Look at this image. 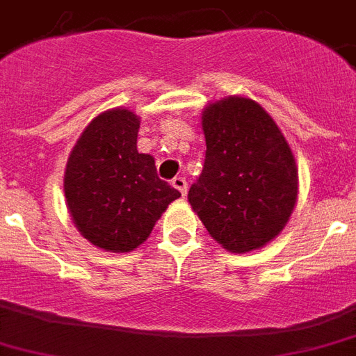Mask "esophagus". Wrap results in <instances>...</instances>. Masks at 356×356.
<instances>
[{
    "label": "esophagus",
    "instance_id": "esophagus-1",
    "mask_svg": "<svg viewBox=\"0 0 356 356\" xmlns=\"http://www.w3.org/2000/svg\"><path fill=\"white\" fill-rule=\"evenodd\" d=\"M172 187L180 191L181 196L187 195V181H185V178H181V176H176V178H172Z\"/></svg>",
    "mask_w": 356,
    "mask_h": 356
}]
</instances>
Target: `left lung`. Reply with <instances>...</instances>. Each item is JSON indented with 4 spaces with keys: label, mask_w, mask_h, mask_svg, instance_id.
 <instances>
[{
    "label": "left lung",
    "mask_w": 356,
    "mask_h": 356,
    "mask_svg": "<svg viewBox=\"0 0 356 356\" xmlns=\"http://www.w3.org/2000/svg\"><path fill=\"white\" fill-rule=\"evenodd\" d=\"M202 129L207 151L191 207L227 251L264 248L286 227L298 196L289 143L264 107L242 96L207 105Z\"/></svg>",
    "instance_id": "left-lung-1"
}]
</instances>
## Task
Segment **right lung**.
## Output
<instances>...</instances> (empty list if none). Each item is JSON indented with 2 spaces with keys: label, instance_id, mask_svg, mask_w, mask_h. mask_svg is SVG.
Wrapping results in <instances>:
<instances>
[{
  "label": "right lung",
  "instance_id": "right-lung-1",
  "mask_svg": "<svg viewBox=\"0 0 356 356\" xmlns=\"http://www.w3.org/2000/svg\"><path fill=\"white\" fill-rule=\"evenodd\" d=\"M140 116L111 108L85 127L63 176L70 218L92 245L134 251L180 193L160 180L154 158L138 152Z\"/></svg>",
  "mask_w": 356,
  "mask_h": 356
}]
</instances>
